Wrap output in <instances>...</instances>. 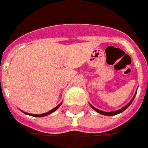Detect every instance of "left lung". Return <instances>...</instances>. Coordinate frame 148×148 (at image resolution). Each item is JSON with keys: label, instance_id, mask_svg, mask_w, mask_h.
I'll list each match as a JSON object with an SVG mask.
<instances>
[{"label": "left lung", "instance_id": "obj_1", "mask_svg": "<svg viewBox=\"0 0 148 148\" xmlns=\"http://www.w3.org/2000/svg\"><path fill=\"white\" fill-rule=\"evenodd\" d=\"M136 92H137V91L136 92V93H135V95H134V96H133V98L132 99V100L130 101L127 104H126V105L124 106L123 108H122L121 109H119V110H117V111H115V112H103V111H101V110H99V109H97L96 108H95V107H93L91 103H89L90 104V106L92 107V108L93 110H95L96 112H97L98 113H99V114H102V115H103V116H115V115H117V114H119V113H121L123 112V111H125V110L129 107L130 105H131V103H132V101L134 100V99H135V97H136Z\"/></svg>", "mask_w": 148, "mask_h": 148}]
</instances>
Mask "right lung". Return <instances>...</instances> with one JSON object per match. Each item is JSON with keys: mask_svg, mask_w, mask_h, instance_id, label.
I'll return each mask as SVG.
<instances>
[{"mask_svg": "<svg viewBox=\"0 0 148 148\" xmlns=\"http://www.w3.org/2000/svg\"><path fill=\"white\" fill-rule=\"evenodd\" d=\"M62 104V102L60 103V104H58V105L56 106V108H54L52 110H50L49 112H46V113H43V114H39V115H36V114H30V113H28V112H23V111H21V112H23L25 113V114H26V115H29V116H34V117H44V116H48V115H50L51 113L52 112H55L56 110V109H58L60 108V106Z\"/></svg>", "mask_w": 148, "mask_h": 148, "instance_id": "add662e5", "label": "right lung"}]
</instances>
